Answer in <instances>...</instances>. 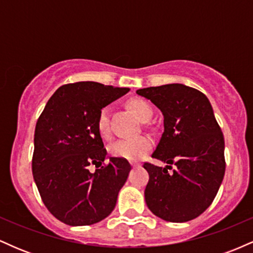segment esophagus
<instances>
[{"label":"esophagus","mask_w":253,"mask_h":253,"mask_svg":"<svg viewBox=\"0 0 253 253\" xmlns=\"http://www.w3.org/2000/svg\"><path fill=\"white\" fill-rule=\"evenodd\" d=\"M132 167H133V168H138V167H140V165H139V164H135V163H134V164H132Z\"/></svg>","instance_id":"34e87169"}]
</instances>
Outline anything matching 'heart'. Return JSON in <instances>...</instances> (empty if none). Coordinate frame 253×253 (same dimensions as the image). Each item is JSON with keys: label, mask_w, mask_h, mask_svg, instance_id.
I'll return each instance as SVG.
<instances>
[{"label": "heart", "mask_w": 253, "mask_h": 253, "mask_svg": "<svg viewBox=\"0 0 253 253\" xmlns=\"http://www.w3.org/2000/svg\"><path fill=\"white\" fill-rule=\"evenodd\" d=\"M129 109L135 117L143 123L151 120L153 110L145 100L133 98L128 102ZM97 130L102 136L109 134V109L104 107L100 110L97 119ZM152 147V141L147 136H136V138H126L117 140L109 146V153L117 158H123L129 162H136L143 159Z\"/></svg>", "instance_id": "1"}]
</instances>
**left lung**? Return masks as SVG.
Instances as JSON below:
<instances>
[{
	"mask_svg": "<svg viewBox=\"0 0 253 253\" xmlns=\"http://www.w3.org/2000/svg\"><path fill=\"white\" fill-rule=\"evenodd\" d=\"M164 117V132L152 157L165 168L145 163L150 175L145 201L156 216L185 222L207 210L225 175V141L205 94L172 83L136 90ZM175 164L176 169H167Z\"/></svg>",
	"mask_w": 253,
	"mask_h": 253,
	"instance_id": "left-lung-1",
	"label": "left lung"
}]
</instances>
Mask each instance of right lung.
<instances>
[{
    "instance_id": "obj_1",
    "label": "right lung",
    "mask_w": 253,
    "mask_h": 253,
    "mask_svg": "<svg viewBox=\"0 0 253 253\" xmlns=\"http://www.w3.org/2000/svg\"><path fill=\"white\" fill-rule=\"evenodd\" d=\"M128 88L97 82L65 84L56 90L38 119L32 171L43 205L70 226L96 223L115 208L130 171L126 159L109 157L97 130L100 110Z\"/></svg>"
}]
</instances>
